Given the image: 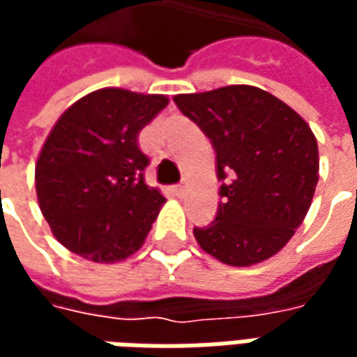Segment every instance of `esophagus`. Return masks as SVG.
I'll return each instance as SVG.
<instances>
[{
	"instance_id": "esophagus-1",
	"label": "esophagus",
	"mask_w": 357,
	"mask_h": 357,
	"mask_svg": "<svg viewBox=\"0 0 357 357\" xmlns=\"http://www.w3.org/2000/svg\"><path fill=\"white\" fill-rule=\"evenodd\" d=\"M174 195H176V197H185L187 187L185 185H176V187H174Z\"/></svg>"
}]
</instances>
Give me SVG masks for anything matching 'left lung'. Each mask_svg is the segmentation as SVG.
<instances>
[{
  "label": "left lung",
  "instance_id": "obj_1",
  "mask_svg": "<svg viewBox=\"0 0 357 357\" xmlns=\"http://www.w3.org/2000/svg\"><path fill=\"white\" fill-rule=\"evenodd\" d=\"M216 153L214 222L195 227L204 252L229 266L264 262L291 241L319 179L317 141L298 112L255 86L176 95Z\"/></svg>",
  "mask_w": 357,
  "mask_h": 357
}]
</instances>
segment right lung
<instances>
[{
  "label": "right lung",
  "mask_w": 357,
  "mask_h": 357,
  "mask_svg": "<svg viewBox=\"0 0 357 357\" xmlns=\"http://www.w3.org/2000/svg\"><path fill=\"white\" fill-rule=\"evenodd\" d=\"M168 105L164 95L105 88L63 112L36 164V193L55 239L93 262L137 252L164 204L145 183L137 135Z\"/></svg>",
  "instance_id": "add662e5"
}]
</instances>
